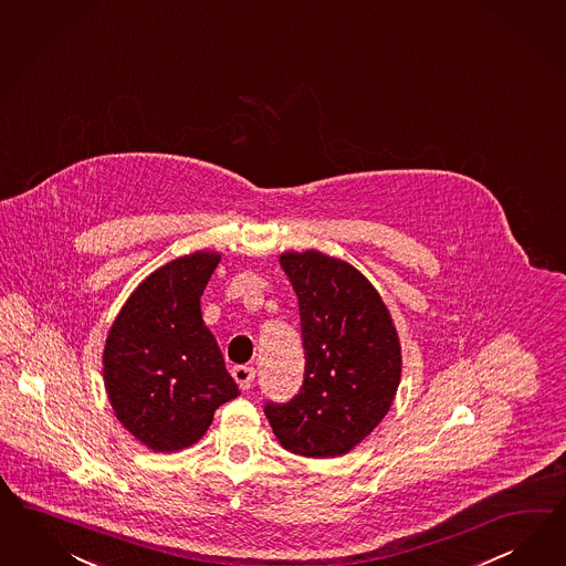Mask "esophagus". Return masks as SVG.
<instances>
[{"instance_id": "obj_1", "label": "esophagus", "mask_w": 566, "mask_h": 566, "mask_svg": "<svg viewBox=\"0 0 566 566\" xmlns=\"http://www.w3.org/2000/svg\"><path fill=\"white\" fill-rule=\"evenodd\" d=\"M231 376L238 382V387L242 388V390H248V388L252 387V382H254L256 370L252 366H235L231 370Z\"/></svg>"}]
</instances>
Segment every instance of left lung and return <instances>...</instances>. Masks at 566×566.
<instances>
[{"mask_svg": "<svg viewBox=\"0 0 566 566\" xmlns=\"http://www.w3.org/2000/svg\"><path fill=\"white\" fill-rule=\"evenodd\" d=\"M297 293L306 352L304 387L290 403H266L285 451L328 459L356 449L385 420L401 382V343L370 281L321 250L283 252Z\"/></svg>", "mask_w": 566, "mask_h": 566, "instance_id": "1", "label": "left lung"}]
</instances>
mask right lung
Returning <instances> with one entry per match:
<instances>
[{
  "mask_svg": "<svg viewBox=\"0 0 566 566\" xmlns=\"http://www.w3.org/2000/svg\"><path fill=\"white\" fill-rule=\"evenodd\" d=\"M219 252L179 256L129 293L103 349V380L115 418L146 449L196 444L214 409L240 395L200 312Z\"/></svg>",
  "mask_w": 566,
  "mask_h": 566,
  "instance_id": "right-lung-1",
  "label": "right lung"
}]
</instances>
